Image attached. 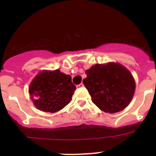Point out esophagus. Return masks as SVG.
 <instances>
[{
	"instance_id": "34e87169",
	"label": "esophagus",
	"mask_w": 156,
	"mask_h": 156,
	"mask_svg": "<svg viewBox=\"0 0 156 156\" xmlns=\"http://www.w3.org/2000/svg\"><path fill=\"white\" fill-rule=\"evenodd\" d=\"M83 87V83H80L79 85H77L76 87L77 88H80V87Z\"/></svg>"
}]
</instances>
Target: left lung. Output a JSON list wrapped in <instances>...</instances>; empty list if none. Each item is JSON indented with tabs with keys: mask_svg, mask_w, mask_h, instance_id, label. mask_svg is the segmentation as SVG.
<instances>
[{
	"mask_svg": "<svg viewBox=\"0 0 156 156\" xmlns=\"http://www.w3.org/2000/svg\"><path fill=\"white\" fill-rule=\"evenodd\" d=\"M83 83L94 105L101 111L115 113L129 104L135 91L130 72L119 63L96 64L86 70Z\"/></svg>",
	"mask_w": 156,
	"mask_h": 156,
	"instance_id": "1",
	"label": "left lung"
}]
</instances>
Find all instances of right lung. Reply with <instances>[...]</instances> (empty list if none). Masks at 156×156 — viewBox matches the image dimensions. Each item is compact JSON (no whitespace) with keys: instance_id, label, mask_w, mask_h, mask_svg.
<instances>
[{"instance_id":"1","label":"right lung","mask_w":156,"mask_h":156,"mask_svg":"<svg viewBox=\"0 0 156 156\" xmlns=\"http://www.w3.org/2000/svg\"><path fill=\"white\" fill-rule=\"evenodd\" d=\"M75 90L71 76L59 69L41 71L29 87V93L36 108L51 113L67 105Z\"/></svg>"}]
</instances>
